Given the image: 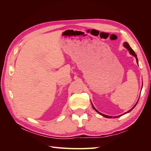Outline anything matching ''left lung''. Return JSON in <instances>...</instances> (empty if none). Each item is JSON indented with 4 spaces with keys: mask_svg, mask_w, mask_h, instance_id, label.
I'll return each mask as SVG.
<instances>
[{
    "mask_svg": "<svg viewBox=\"0 0 151 151\" xmlns=\"http://www.w3.org/2000/svg\"><path fill=\"white\" fill-rule=\"evenodd\" d=\"M123 45H124V47H125V48H127V49L128 50H129V52H130V53L131 55H132L134 56V57H135V58H136V60H137V63H138V59H137V55L135 53V52H134V50L131 48V47H130V45H129V43H128L127 42H125V43H124V44H123ZM137 103H138V102H137ZM137 104V103H136V104L135 105V106H134L133 108H132L131 109H130L129 111H128L127 113H129V112H130V111H132V109H133L135 108V106H136ZM92 106H93V109H94V110H95L96 111H97L99 114H100V115H103V116L106 117V118H112V116H107V115H103V114H102V113H99V112L97 110V109L94 108V106H93V104H92ZM119 116H114L113 118H117V117H119Z\"/></svg>",
    "mask_w": 151,
    "mask_h": 151,
    "instance_id": "left-lung-1",
    "label": "left lung"
}]
</instances>
